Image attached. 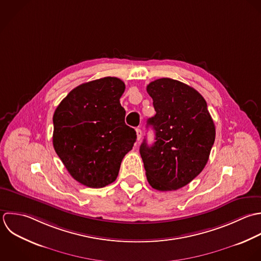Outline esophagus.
Segmentation results:
<instances>
[{
  "label": "esophagus",
  "instance_id": "esophagus-1",
  "mask_svg": "<svg viewBox=\"0 0 261 261\" xmlns=\"http://www.w3.org/2000/svg\"><path fill=\"white\" fill-rule=\"evenodd\" d=\"M136 135H137V140L139 141V140L141 139V136H142V131H141V129H139V128L136 129Z\"/></svg>",
  "mask_w": 261,
  "mask_h": 261
}]
</instances>
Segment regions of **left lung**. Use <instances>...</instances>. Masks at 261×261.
<instances>
[{"instance_id":"8db88e82","label":"left lung","mask_w":261,"mask_h":261,"mask_svg":"<svg viewBox=\"0 0 261 261\" xmlns=\"http://www.w3.org/2000/svg\"><path fill=\"white\" fill-rule=\"evenodd\" d=\"M146 90L156 112L147 125L155 142L140 145L149 185L172 191L189 184L204 169L216 139V127L203 96L171 78L150 82Z\"/></svg>"}]
</instances>
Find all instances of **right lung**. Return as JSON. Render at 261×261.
Instances as JSON below:
<instances>
[{
	"label": "right lung",
	"mask_w": 261,
	"mask_h": 261,
	"mask_svg": "<svg viewBox=\"0 0 261 261\" xmlns=\"http://www.w3.org/2000/svg\"><path fill=\"white\" fill-rule=\"evenodd\" d=\"M124 91L125 83L117 77L89 81L71 90L54 113V148L69 174L84 186L113 183L136 141L120 103Z\"/></svg>",
	"instance_id": "add662e5"
}]
</instances>
